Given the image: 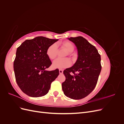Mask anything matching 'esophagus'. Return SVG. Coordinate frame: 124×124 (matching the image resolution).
I'll use <instances>...</instances> for the list:
<instances>
[{
	"label": "esophagus",
	"instance_id": "1",
	"mask_svg": "<svg viewBox=\"0 0 124 124\" xmlns=\"http://www.w3.org/2000/svg\"><path fill=\"white\" fill-rule=\"evenodd\" d=\"M59 72L60 74H62L63 73V70H62V69H59Z\"/></svg>",
	"mask_w": 124,
	"mask_h": 124
}]
</instances>
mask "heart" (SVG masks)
<instances>
[{"mask_svg": "<svg viewBox=\"0 0 124 124\" xmlns=\"http://www.w3.org/2000/svg\"><path fill=\"white\" fill-rule=\"evenodd\" d=\"M61 48L65 49L67 51L66 54L69 56L70 57L74 59L76 57V54L73 53V51L74 50V44L69 41H65L61 42L59 44ZM58 53L57 46L55 44H51L48 46L46 50V55L51 60L54 59L57 56ZM53 67L56 69H63L66 68L70 67L71 65V62L69 58H63V59H57L54 61L53 62Z\"/></svg>", "mask_w": 124, "mask_h": 124, "instance_id": "1", "label": "heart"}]
</instances>
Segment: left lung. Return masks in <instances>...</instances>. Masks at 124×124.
<instances>
[{"label": "left lung", "mask_w": 124, "mask_h": 124, "mask_svg": "<svg viewBox=\"0 0 124 124\" xmlns=\"http://www.w3.org/2000/svg\"><path fill=\"white\" fill-rule=\"evenodd\" d=\"M68 39L77 46L78 57L72 67L63 71L66 80L62 83V89L67 97L81 99L96 87L101 70V56L96 48L83 37Z\"/></svg>", "instance_id": "8db88e82"}]
</instances>
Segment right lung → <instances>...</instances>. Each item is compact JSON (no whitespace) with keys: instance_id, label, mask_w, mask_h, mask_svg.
Masks as SVG:
<instances>
[{"instance_id":"right-lung-1","label":"right lung","mask_w":124,"mask_h":124,"mask_svg":"<svg viewBox=\"0 0 124 124\" xmlns=\"http://www.w3.org/2000/svg\"><path fill=\"white\" fill-rule=\"evenodd\" d=\"M58 39L42 36L26 40L17 47L13 63L16 83L22 91L32 97L46 95L59 70L46 71L52 62L46 55L47 47Z\"/></svg>"}]
</instances>
